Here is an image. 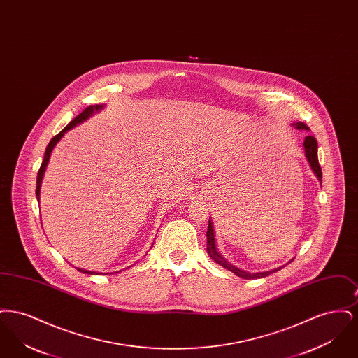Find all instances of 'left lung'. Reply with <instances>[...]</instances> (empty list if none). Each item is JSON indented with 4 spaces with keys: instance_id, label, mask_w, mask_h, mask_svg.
<instances>
[{
    "instance_id": "1",
    "label": "left lung",
    "mask_w": 358,
    "mask_h": 358,
    "mask_svg": "<svg viewBox=\"0 0 358 358\" xmlns=\"http://www.w3.org/2000/svg\"><path fill=\"white\" fill-rule=\"evenodd\" d=\"M294 126L299 130H308L305 123L302 122H298V123H294ZM303 146H305V155H306L307 161L310 164V168L311 171H314V174L317 176V178L322 182V171H321V166H320V162H318V143H317V139L313 136H307L305 138V142H303ZM206 251L209 256L217 263L220 264L224 268L229 270L231 273L238 275L243 279H257V278H264V276H268L270 273H276L279 268H275L271 271H266V273H247L244 270H240L238 267L232 266L229 262H227L220 252L217 251L216 248V243H215V229H213V224L209 222L208 224V231H206Z\"/></svg>"
}]
</instances>
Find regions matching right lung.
<instances>
[{
	"label": "right lung",
	"instance_id": "add662e5",
	"mask_svg": "<svg viewBox=\"0 0 358 358\" xmlns=\"http://www.w3.org/2000/svg\"><path fill=\"white\" fill-rule=\"evenodd\" d=\"M103 107H104L103 104L88 106L83 113H80L76 118H73V120H71L69 124H67V126H66V127H64V129H63L57 136H55L52 138L51 142L48 143V146H47V149H45V154H44L43 164H41V166H40V169H38V173H37V185H36V197H37V201H38V199H40V187H41V181H43L44 173H45V169H47V165H48V161H50L52 150H53V148L56 146V143L62 139V136H64L69 130L73 129L76 124H79V123H82V122H85V120H88V118H90L91 115H94L95 113L101 111ZM78 271H80V273H88V275H99V273H94V271H87V270H83V268H78Z\"/></svg>",
	"mask_w": 358,
	"mask_h": 358
}]
</instances>
